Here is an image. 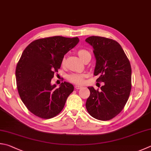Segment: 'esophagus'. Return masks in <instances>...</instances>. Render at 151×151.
<instances>
[{
	"instance_id": "esophagus-1",
	"label": "esophagus",
	"mask_w": 151,
	"mask_h": 151,
	"mask_svg": "<svg viewBox=\"0 0 151 151\" xmlns=\"http://www.w3.org/2000/svg\"><path fill=\"white\" fill-rule=\"evenodd\" d=\"M75 88L76 89H80L82 88V86H79V85H75Z\"/></svg>"
}]
</instances>
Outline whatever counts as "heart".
I'll list each match as a JSON object with an SVG mask.
<instances>
[{
    "instance_id": "obj_1",
    "label": "heart",
    "mask_w": 151,
    "mask_h": 151,
    "mask_svg": "<svg viewBox=\"0 0 151 151\" xmlns=\"http://www.w3.org/2000/svg\"><path fill=\"white\" fill-rule=\"evenodd\" d=\"M78 55L79 57L82 60L84 61L87 58L91 56V54L89 51L85 49H80L78 51ZM65 62V58L62 59V63L64 64ZM85 76L84 74H79V73H73L68 76V79L69 81L72 82L76 84H82L84 82V79Z\"/></svg>"
}]
</instances>
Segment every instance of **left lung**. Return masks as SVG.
I'll return each instance as SVG.
<instances>
[{"mask_svg":"<svg viewBox=\"0 0 151 151\" xmlns=\"http://www.w3.org/2000/svg\"><path fill=\"white\" fill-rule=\"evenodd\" d=\"M96 58L94 75L104 82L100 90L89 87L87 110L94 118L109 120L124 109L132 89V68L121 45L113 39L91 36L85 39Z\"/></svg>","mask_w":151,"mask_h":151,"instance_id":"1","label":"left lung"}]
</instances>
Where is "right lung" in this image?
Returning <instances> with one entry per match:
<instances>
[{
	"label": "right lung",
	"instance_id": "1",
	"mask_svg": "<svg viewBox=\"0 0 151 151\" xmlns=\"http://www.w3.org/2000/svg\"><path fill=\"white\" fill-rule=\"evenodd\" d=\"M79 41L78 37L61 36L39 39L22 52L16 69L17 88L22 102L34 115L49 119L63 109L74 87L64 81L56 88L51 79L60 68L64 55Z\"/></svg>",
	"mask_w": 151,
	"mask_h": 151
}]
</instances>
